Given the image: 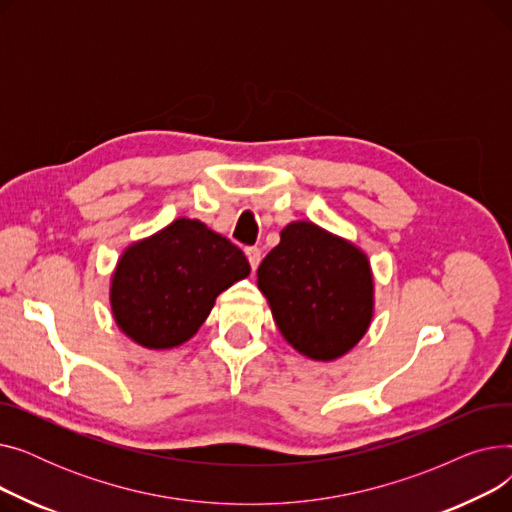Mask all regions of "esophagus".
<instances>
[{
    "label": "esophagus",
    "mask_w": 512,
    "mask_h": 512,
    "mask_svg": "<svg viewBox=\"0 0 512 512\" xmlns=\"http://www.w3.org/2000/svg\"><path fill=\"white\" fill-rule=\"evenodd\" d=\"M245 253H247V259H249L253 270H257V265H259V261H261V249H259V247H247Z\"/></svg>",
    "instance_id": "1"
}]
</instances>
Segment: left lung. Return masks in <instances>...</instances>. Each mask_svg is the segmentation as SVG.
<instances>
[{"label": "left lung", "instance_id": "8db88e82", "mask_svg": "<svg viewBox=\"0 0 512 512\" xmlns=\"http://www.w3.org/2000/svg\"><path fill=\"white\" fill-rule=\"evenodd\" d=\"M257 278L282 336L311 359H336L367 332L373 309L367 257L311 222L282 230Z\"/></svg>", "mask_w": 512, "mask_h": 512}]
</instances>
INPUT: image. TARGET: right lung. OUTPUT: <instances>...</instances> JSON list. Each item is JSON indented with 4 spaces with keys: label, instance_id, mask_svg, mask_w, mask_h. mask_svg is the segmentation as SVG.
<instances>
[{
    "label": "right lung",
    "instance_id": "right-lung-1",
    "mask_svg": "<svg viewBox=\"0 0 512 512\" xmlns=\"http://www.w3.org/2000/svg\"><path fill=\"white\" fill-rule=\"evenodd\" d=\"M249 272L234 242L180 218L124 251L112 280V311L134 342L172 348L191 338L215 297Z\"/></svg>",
    "mask_w": 512,
    "mask_h": 512
}]
</instances>
